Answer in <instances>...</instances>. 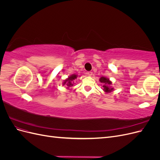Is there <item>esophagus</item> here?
Instances as JSON below:
<instances>
[{"label": "esophagus", "mask_w": 160, "mask_h": 160, "mask_svg": "<svg viewBox=\"0 0 160 160\" xmlns=\"http://www.w3.org/2000/svg\"><path fill=\"white\" fill-rule=\"evenodd\" d=\"M87 75H88L89 76V77H91V76H92V75H93V72H91V71L88 72H87Z\"/></svg>", "instance_id": "esophagus-1"}]
</instances>
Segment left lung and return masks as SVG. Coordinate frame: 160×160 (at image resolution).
I'll return each mask as SVG.
<instances>
[{"mask_svg":"<svg viewBox=\"0 0 160 160\" xmlns=\"http://www.w3.org/2000/svg\"><path fill=\"white\" fill-rule=\"evenodd\" d=\"M99 81L103 84V90L105 93H110V92L113 91L114 89L111 86V85L112 84V82L109 80V78H107V77H100Z\"/></svg>","mask_w":160,"mask_h":160,"instance_id":"obj_1","label":"left lung"}]
</instances>
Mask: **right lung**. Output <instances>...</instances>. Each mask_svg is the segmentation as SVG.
<instances>
[{
    "mask_svg": "<svg viewBox=\"0 0 160 160\" xmlns=\"http://www.w3.org/2000/svg\"><path fill=\"white\" fill-rule=\"evenodd\" d=\"M77 77H78V75L76 74H72L71 76H69L68 78L64 80L63 83H62V85H65L67 87V89H71V88L74 84V80L77 79Z\"/></svg>",
    "mask_w": 160,
    "mask_h": 160,
    "instance_id": "right-lung-1",
    "label": "right lung"
}]
</instances>
